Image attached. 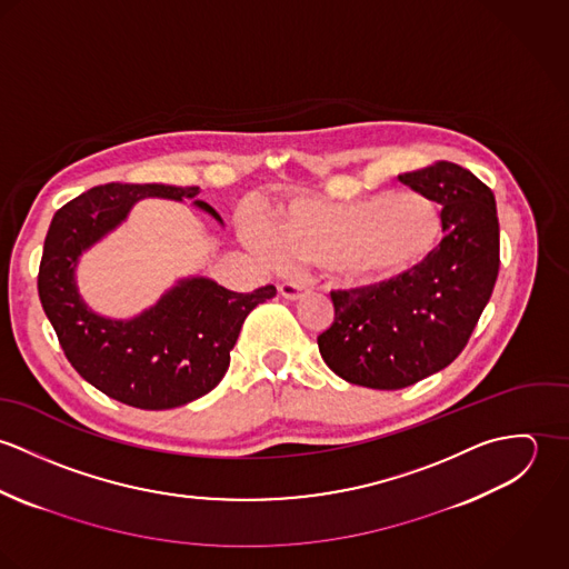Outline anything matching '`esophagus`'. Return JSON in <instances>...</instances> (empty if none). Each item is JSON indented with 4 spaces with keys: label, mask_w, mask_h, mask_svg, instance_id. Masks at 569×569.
<instances>
[{
    "label": "esophagus",
    "mask_w": 569,
    "mask_h": 569,
    "mask_svg": "<svg viewBox=\"0 0 569 569\" xmlns=\"http://www.w3.org/2000/svg\"><path fill=\"white\" fill-rule=\"evenodd\" d=\"M278 291H280V296L287 298V300H300V298L307 296L311 289H309V284H305V282H300V280H291V282H282V284L278 287Z\"/></svg>",
    "instance_id": "obj_1"
}]
</instances>
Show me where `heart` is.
<instances>
[{
    "label": "heart",
    "mask_w": 569,
    "mask_h": 569,
    "mask_svg": "<svg viewBox=\"0 0 569 569\" xmlns=\"http://www.w3.org/2000/svg\"><path fill=\"white\" fill-rule=\"evenodd\" d=\"M239 230L267 258L282 253L366 284H390L433 253L442 219L422 194L381 190L352 201L293 197L273 210L269 226L244 217Z\"/></svg>",
    "instance_id": "b5f03b06"
}]
</instances>
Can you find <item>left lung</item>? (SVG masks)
<instances>
[{
  "instance_id": "8db88e82",
  "label": "left lung",
  "mask_w": 569,
  "mask_h": 569,
  "mask_svg": "<svg viewBox=\"0 0 569 569\" xmlns=\"http://www.w3.org/2000/svg\"><path fill=\"white\" fill-rule=\"evenodd\" d=\"M399 181L442 206V243L403 280L332 291L335 322L318 337L335 375L372 390H401L447 368L467 346L499 271L495 197L471 170L438 162Z\"/></svg>"
}]
</instances>
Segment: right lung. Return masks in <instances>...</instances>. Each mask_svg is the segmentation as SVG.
Masks as SVG:
<instances>
[{
	"mask_svg": "<svg viewBox=\"0 0 569 569\" xmlns=\"http://www.w3.org/2000/svg\"><path fill=\"white\" fill-rule=\"evenodd\" d=\"M199 186L104 183L63 206L48 230L39 267V298L61 348L87 383L140 409L186 406L219 386L244 318L276 296L267 284L234 293L208 276L179 278L160 300L133 318L96 313L81 296V256L116 232L149 197L197 199ZM192 206L223 219L206 201Z\"/></svg>",
	"mask_w": 569,
	"mask_h": 569,
	"instance_id": "1",
	"label": "right lung"
}]
</instances>
